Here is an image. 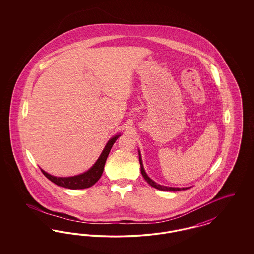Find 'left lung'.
Wrapping results in <instances>:
<instances>
[{
    "label": "left lung",
    "instance_id": "8db88e82",
    "mask_svg": "<svg viewBox=\"0 0 254 254\" xmlns=\"http://www.w3.org/2000/svg\"><path fill=\"white\" fill-rule=\"evenodd\" d=\"M139 152V161H140V165H141V172H142V175L143 177L145 178V181L147 182L151 187L160 190H163V191H180V190H186L188 189H190L191 187H188V188H172V187H167V186H162V185H159L156 182L153 181L152 179H150L148 177V175L146 174L145 169H144V166H143V162H142V158H141V153H140V150H138Z\"/></svg>",
    "mask_w": 254,
    "mask_h": 254
}]
</instances>
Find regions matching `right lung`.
Returning <instances> with one entry per match:
<instances>
[{"label":"right lung","mask_w":254,"mask_h":254,"mask_svg":"<svg viewBox=\"0 0 254 254\" xmlns=\"http://www.w3.org/2000/svg\"><path fill=\"white\" fill-rule=\"evenodd\" d=\"M120 136L121 134H117L109 139L105 148L103 149L101 155L98 158L96 163L84 173H81L75 176H70V177H57L46 172L44 169H41V170L44 173V175L50 181L53 182L57 186H60L63 188H66L70 190H82V189L90 188L101 178L107 158L109 156V151L112 145H114V143Z\"/></svg>","instance_id":"obj_1"}]
</instances>
